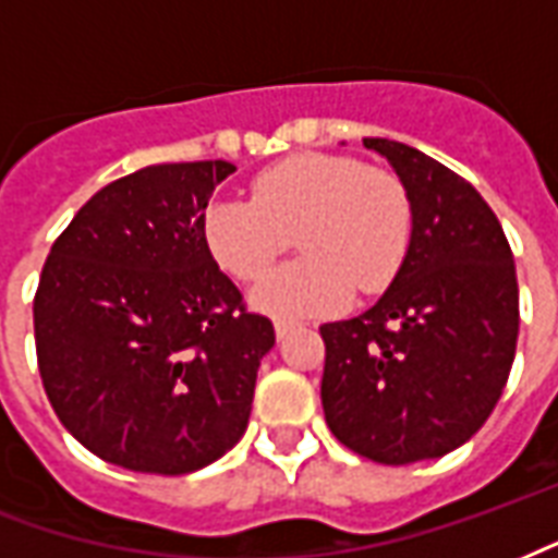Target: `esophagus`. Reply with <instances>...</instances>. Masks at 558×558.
Segmentation results:
<instances>
[{"mask_svg": "<svg viewBox=\"0 0 558 558\" xmlns=\"http://www.w3.org/2000/svg\"><path fill=\"white\" fill-rule=\"evenodd\" d=\"M295 328H299V322L278 319V322H275V337H278V340H287V337H290V333L295 331Z\"/></svg>", "mask_w": 558, "mask_h": 558, "instance_id": "esophagus-1", "label": "esophagus"}]
</instances>
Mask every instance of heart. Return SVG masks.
Instances as JSON below:
<instances>
[{"instance_id":"heart-1","label":"heart","mask_w":558,"mask_h":558,"mask_svg":"<svg viewBox=\"0 0 558 558\" xmlns=\"http://www.w3.org/2000/svg\"><path fill=\"white\" fill-rule=\"evenodd\" d=\"M304 254L251 290V307L280 319L342 311L352 292L387 290L405 266L414 209L402 180L342 153H295L254 180V201L206 206L209 254L239 280H257L290 247Z\"/></svg>"}]
</instances>
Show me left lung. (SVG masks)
Returning a JSON list of instances; mask_svg holds the SVG:
<instances>
[{
	"label": "left lung",
	"instance_id": "1",
	"mask_svg": "<svg viewBox=\"0 0 558 558\" xmlns=\"http://www.w3.org/2000/svg\"><path fill=\"white\" fill-rule=\"evenodd\" d=\"M414 209L405 266L373 307L322 325V408L333 437L378 464L468 444L509 381L518 345L514 257L490 206L447 165L363 138Z\"/></svg>",
	"mask_w": 558,
	"mask_h": 558
}]
</instances>
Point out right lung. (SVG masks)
<instances>
[{
	"mask_svg": "<svg viewBox=\"0 0 558 558\" xmlns=\"http://www.w3.org/2000/svg\"><path fill=\"white\" fill-rule=\"evenodd\" d=\"M233 171L206 159L121 177L49 251L35 295L44 390L109 464L183 476L245 435L275 328L206 247V204Z\"/></svg>",
	"mask_w": 558,
	"mask_h": 558,
	"instance_id": "right-lung-1",
	"label": "right lung"
}]
</instances>
